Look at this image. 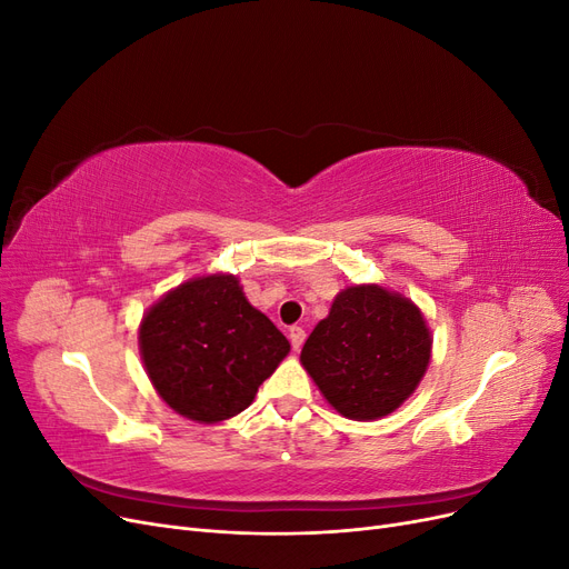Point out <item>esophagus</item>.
<instances>
[{"mask_svg":"<svg viewBox=\"0 0 569 569\" xmlns=\"http://www.w3.org/2000/svg\"><path fill=\"white\" fill-rule=\"evenodd\" d=\"M303 339H306V332H303V327H289V341H291V349L295 351H299L301 347H303Z\"/></svg>","mask_w":569,"mask_h":569,"instance_id":"esophagus-1","label":"esophagus"}]
</instances>
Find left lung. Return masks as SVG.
Segmentation results:
<instances>
[{"mask_svg": "<svg viewBox=\"0 0 569 569\" xmlns=\"http://www.w3.org/2000/svg\"><path fill=\"white\" fill-rule=\"evenodd\" d=\"M432 358L420 308L380 284L343 287L301 349V366L339 416L370 422L418 389Z\"/></svg>", "mask_w": 569, "mask_h": 569, "instance_id": "left-lung-1", "label": "left lung"}]
</instances>
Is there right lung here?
I'll return each mask as SVG.
<instances>
[{
	"label": "right lung",
	"instance_id": "1",
	"mask_svg": "<svg viewBox=\"0 0 569 569\" xmlns=\"http://www.w3.org/2000/svg\"><path fill=\"white\" fill-rule=\"evenodd\" d=\"M140 356L149 382L178 416L234 418L289 353L287 337L249 303L232 272L189 278L147 308Z\"/></svg>",
	"mask_w": 569,
	"mask_h": 569
}]
</instances>
